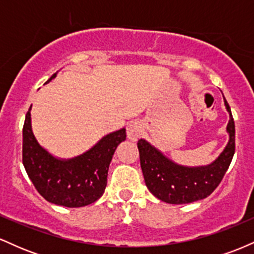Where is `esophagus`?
<instances>
[{"mask_svg": "<svg viewBox=\"0 0 254 254\" xmlns=\"http://www.w3.org/2000/svg\"><path fill=\"white\" fill-rule=\"evenodd\" d=\"M142 131H143V127L139 122H131L127 127V138L131 139V141H137L138 137L142 135Z\"/></svg>", "mask_w": 254, "mask_h": 254, "instance_id": "obj_1", "label": "esophagus"}]
</instances>
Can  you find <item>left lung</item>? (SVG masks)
I'll return each mask as SVG.
<instances>
[{
  "label": "left lung",
  "instance_id": "1",
  "mask_svg": "<svg viewBox=\"0 0 254 254\" xmlns=\"http://www.w3.org/2000/svg\"><path fill=\"white\" fill-rule=\"evenodd\" d=\"M224 105L229 112L227 125L229 141L222 153L210 165L199 167L178 165L145 139L141 138L137 142L145 185L160 200L170 204L196 202L211 194L221 183L235 151L234 119L226 99Z\"/></svg>",
  "mask_w": 254,
  "mask_h": 254
}]
</instances>
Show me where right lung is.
Here are the masks:
<instances>
[{
	"label": "right lung",
	"mask_w": 254,
	"mask_h": 254,
	"mask_svg": "<svg viewBox=\"0 0 254 254\" xmlns=\"http://www.w3.org/2000/svg\"><path fill=\"white\" fill-rule=\"evenodd\" d=\"M56 75L57 72L48 82ZM31 107L22 129V164L34 188L48 202L66 208H80L94 203L103 196L111 160L118 144L127 138L125 129L104 136L81 155L58 159L44 149L34 137Z\"/></svg>",
	"instance_id": "add662e5"
}]
</instances>
